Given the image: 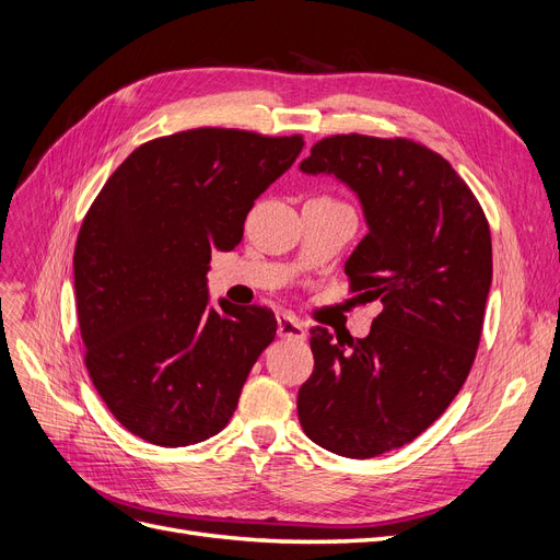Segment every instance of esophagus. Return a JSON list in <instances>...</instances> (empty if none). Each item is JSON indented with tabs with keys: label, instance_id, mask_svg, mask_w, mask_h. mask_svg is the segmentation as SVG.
Wrapping results in <instances>:
<instances>
[{
	"label": "esophagus",
	"instance_id": "34e87169",
	"mask_svg": "<svg viewBox=\"0 0 560 560\" xmlns=\"http://www.w3.org/2000/svg\"><path fill=\"white\" fill-rule=\"evenodd\" d=\"M278 336L284 340H305V326L289 313H278Z\"/></svg>",
	"mask_w": 560,
	"mask_h": 560
}]
</instances>
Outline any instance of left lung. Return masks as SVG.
<instances>
[{"instance_id":"left-lung-1","label":"left lung","mask_w":560,"mask_h":560,"mask_svg":"<svg viewBox=\"0 0 560 560\" xmlns=\"http://www.w3.org/2000/svg\"><path fill=\"white\" fill-rule=\"evenodd\" d=\"M301 171L359 197L369 234L345 273L382 313L347 347L311 329L315 371L299 389V421L319 447L373 458L427 431L464 387L493 273L489 222L452 164L408 139L338 133Z\"/></svg>"}]
</instances>
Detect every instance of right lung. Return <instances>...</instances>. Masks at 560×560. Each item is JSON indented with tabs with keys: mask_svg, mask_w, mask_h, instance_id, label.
Segmentation results:
<instances>
[{
	"mask_svg": "<svg viewBox=\"0 0 560 560\" xmlns=\"http://www.w3.org/2000/svg\"><path fill=\"white\" fill-rule=\"evenodd\" d=\"M303 137L201 127L148 141L90 206L73 287L94 389L127 431L160 447L220 433L273 311L208 303L213 249H234L255 199L294 164Z\"/></svg>",
	"mask_w": 560,
	"mask_h": 560,
	"instance_id": "add662e5",
	"label": "right lung"
}]
</instances>
